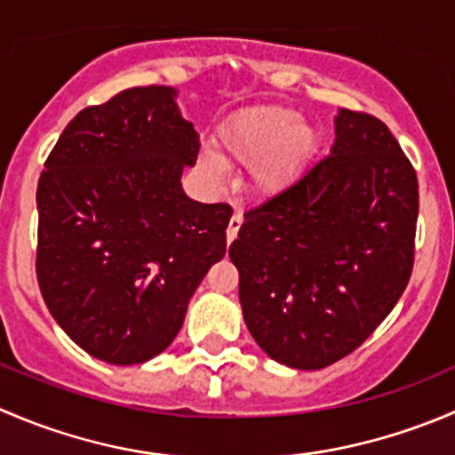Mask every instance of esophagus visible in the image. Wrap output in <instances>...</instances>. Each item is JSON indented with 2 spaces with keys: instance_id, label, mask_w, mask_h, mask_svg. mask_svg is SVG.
I'll list each match as a JSON object with an SVG mask.
<instances>
[{
  "instance_id": "obj_1",
  "label": "esophagus",
  "mask_w": 455,
  "mask_h": 455,
  "mask_svg": "<svg viewBox=\"0 0 455 455\" xmlns=\"http://www.w3.org/2000/svg\"><path fill=\"white\" fill-rule=\"evenodd\" d=\"M240 227H242V215L235 213L231 218V222H228V228H227V242H228V244H231V242L237 237V231H240Z\"/></svg>"
}]
</instances>
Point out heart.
Instances as JSON below:
<instances>
[{"label": "heart", "mask_w": 455, "mask_h": 455, "mask_svg": "<svg viewBox=\"0 0 455 455\" xmlns=\"http://www.w3.org/2000/svg\"><path fill=\"white\" fill-rule=\"evenodd\" d=\"M313 131L299 124L289 108H253L242 113L222 133L224 153L242 166H253V184L259 193H277L289 187L313 153ZM218 171L215 162H209Z\"/></svg>", "instance_id": "obj_1"}]
</instances>
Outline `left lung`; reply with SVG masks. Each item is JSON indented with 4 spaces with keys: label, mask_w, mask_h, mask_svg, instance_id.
<instances>
[{
    "label": "left lung",
    "mask_w": 455,
    "mask_h": 455,
    "mask_svg": "<svg viewBox=\"0 0 455 455\" xmlns=\"http://www.w3.org/2000/svg\"><path fill=\"white\" fill-rule=\"evenodd\" d=\"M416 222V169L398 140L342 108L329 156L246 211L228 249L259 349L302 371L358 349L407 289Z\"/></svg>",
    "instance_id": "left-lung-1"
}]
</instances>
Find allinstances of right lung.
<instances>
[{"label":"right lung","instance_id":"right-lung-1","mask_svg":"<svg viewBox=\"0 0 455 455\" xmlns=\"http://www.w3.org/2000/svg\"><path fill=\"white\" fill-rule=\"evenodd\" d=\"M171 86H135L68 122L37 184V282L57 324L92 358L142 364L182 329L227 253L233 209L184 196L200 140Z\"/></svg>","mask_w":455,"mask_h":455}]
</instances>
